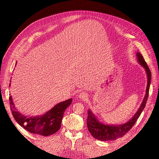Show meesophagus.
Returning a JSON list of instances; mask_svg holds the SVG:
<instances>
[{
	"label": "esophagus",
	"instance_id": "obj_1",
	"mask_svg": "<svg viewBox=\"0 0 159 159\" xmlns=\"http://www.w3.org/2000/svg\"><path fill=\"white\" fill-rule=\"evenodd\" d=\"M79 98L81 99H85L88 98V95H87V93H85L84 92H81L79 94Z\"/></svg>",
	"mask_w": 159,
	"mask_h": 159
}]
</instances>
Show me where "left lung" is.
I'll list each match as a JSON object with an SVG mask.
<instances>
[{"instance_id": "1", "label": "left lung", "mask_w": 159, "mask_h": 159, "mask_svg": "<svg viewBox=\"0 0 159 159\" xmlns=\"http://www.w3.org/2000/svg\"><path fill=\"white\" fill-rule=\"evenodd\" d=\"M136 55L139 64L145 68L147 76V85L145 97L143 98L140 107H139L135 114L133 115V117L131 119H130L129 121L123 124H104L103 123L99 121V119L96 117V115L93 114L91 109H89L88 110L87 126L91 135L95 139H98V140L102 141H115L117 139L124 136L133 127L137 119L140 116V115L145 107L148 96L149 88H150L151 73L141 53L137 52Z\"/></svg>"}]
</instances>
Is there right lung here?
<instances>
[{
    "label": "right lung",
    "instance_id": "1",
    "mask_svg": "<svg viewBox=\"0 0 159 159\" xmlns=\"http://www.w3.org/2000/svg\"><path fill=\"white\" fill-rule=\"evenodd\" d=\"M9 101L13 117L21 127L31 133L47 137L56 133L60 129L64 111L71 103L72 99L58 103L44 114L33 117L25 116L19 112L14 105L12 95L9 97Z\"/></svg>",
    "mask_w": 159,
    "mask_h": 159
}]
</instances>
